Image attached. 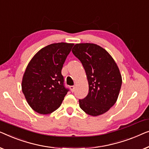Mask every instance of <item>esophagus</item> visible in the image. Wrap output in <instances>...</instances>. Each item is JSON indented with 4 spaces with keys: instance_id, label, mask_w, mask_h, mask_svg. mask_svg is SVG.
<instances>
[{
    "instance_id": "obj_1",
    "label": "esophagus",
    "mask_w": 149,
    "mask_h": 149,
    "mask_svg": "<svg viewBox=\"0 0 149 149\" xmlns=\"http://www.w3.org/2000/svg\"><path fill=\"white\" fill-rule=\"evenodd\" d=\"M70 90H71V91L74 92V86H70Z\"/></svg>"
}]
</instances>
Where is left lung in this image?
<instances>
[{
	"instance_id": "obj_1",
	"label": "left lung",
	"mask_w": 149,
	"mask_h": 149,
	"mask_svg": "<svg viewBox=\"0 0 149 149\" xmlns=\"http://www.w3.org/2000/svg\"><path fill=\"white\" fill-rule=\"evenodd\" d=\"M72 52L83 64L89 83V93L79 100L80 107L92 116L105 113L116 103L121 89L117 64L105 49L95 44H77Z\"/></svg>"
}]
</instances>
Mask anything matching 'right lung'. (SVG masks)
<instances>
[{
	"label": "right lung",
	"mask_w": 149,
	"mask_h": 149,
	"mask_svg": "<svg viewBox=\"0 0 149 149\" xmlns=\"http://www.w3.org/2000/svg\"><path fill=\"white\" fill-rule=\"evenodd\" d=\"M74 44L56 43L43 48L28 64L22 79V91L28 104L40 114L58 108L68 91L61 70Z\"/></svg>",
	"instance_id": "add662e5"
}]
</instances>
